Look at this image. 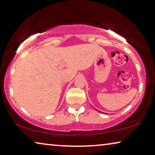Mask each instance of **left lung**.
<instances>
[{"mask_svg": "<svg viewBox=\"0 0 155 155\" xmlns=\"http://www.w3.org/2000/svg\"><path fill=\"white\" fill-rule=\"evenodd\" d=\"M98 112H99V111H98Z\"/></svg>", "mask_w": 155, "mask_h": 155, "instance_id": "left-lung-1", "label": "left lung"}]
</instances>
